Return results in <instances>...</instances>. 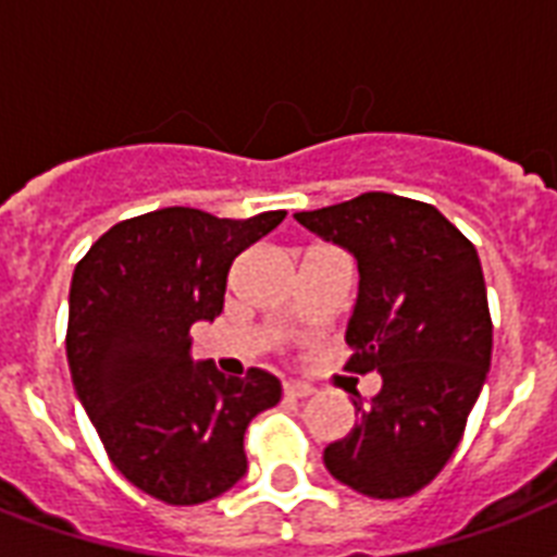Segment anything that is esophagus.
<instances>
[{
	"mask_svg": "<svg viewBox=\"0 0 557 557\" xmlns=\"http://www.w3.org/2000/svg\"><path fill=\"white\" fill-rule=\"evenodd\" d=\"M283 393H286L288 398H309L314 389L309 387V384H300V381H286V384H283Z\"/></svg>",
	"mask_w": 557,
	"mask_h": 557,
	"instance_id": "1",
	"label": "esophagus"
}]
</instances>
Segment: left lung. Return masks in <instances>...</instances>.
Instances as JSON below:
<instances>
[{
  "label": "left lung",
  "instance_id": "obj_1",
  "mask_svg": "<svg viewBox=\"0 0 557 557\" xmlns=\"http://www.w3.org/2000/svg\"><path fill=\"white\" fill-rule=\"evenodd\" d=\"M295 219L358 260L347 370L381 372L356 393L358 424L323 450L338 483L375 500L413 497L457 450L492 364V312L474 243L428 201L361 193Z\"/></svg>",
  "mask_w": 557,
  "mask_h": 557
}]
</instances>
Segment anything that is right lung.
<instances>
[{
	"instance_id": "1",
	"label": "right lung",
	"mask_w": 557,
	"mask_h": 557,
	"mask_svg": "<svg viewBox=\"0 0 557 557\" xmlns=\"http://www.w3.org/2000/svg\"><path fill=\"white\" fill-rule=\"evenodd\" d=\"M283 219L150 210L109 227L74 269L65 356L77 398L112 466L168 506L225 494L248 468V424L283 396L265 370L227 379L190 361V326L219 318L234 260Z\"/></svg>"
}]
</instances>
